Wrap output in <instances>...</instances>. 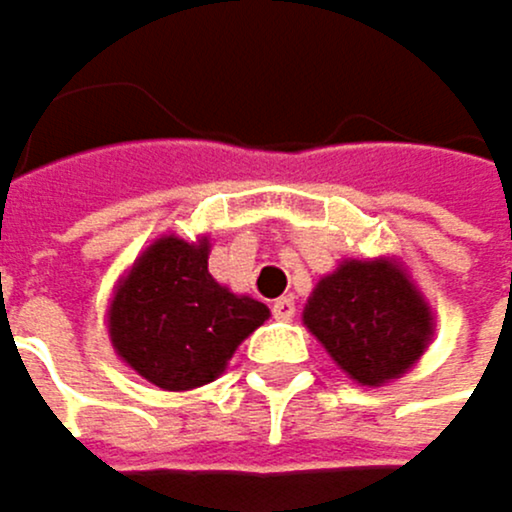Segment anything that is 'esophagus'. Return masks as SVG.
<instances>
[{"instance_id": "34e87169", "label": "esophagus", "mask_w": 512, "mask_h": 512, "mask_svg": "<svg viewBox=\"0 0 512 512\" xmlns=\"http://www.w3.org/2000/svg\"><path fill=\"white\" fill-rule=\"evenodd\" d=\"M273 317L276 320H292L295 317V298L292 295H282L273 301Z\"/></svg>"}]
</instances>
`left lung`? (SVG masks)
I'll return each mask as SVG.
<instances>
[{
	"label": "left lung",
	"instance_id": "left-lung-1",
	"mask_svg": "<svg viewBox=\"0 0 512 512\" xmlns=\"http://www.w3.org/2000/svg\"><path fill=\"white\" fill-rule=\"evenodd\" d=\"M304 323L339 367L360 385L407 373L432 335L423 295L392 261H345L320 279Z\"/></svg>",
	"mask_w": 512,
	"mask_h": 512
}]
</instances>
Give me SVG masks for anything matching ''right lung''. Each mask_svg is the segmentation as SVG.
Wrapping results in <instances>:
<instances>
[{
  "label": "right lung",
  "mask_w": 512,
  "mask_h": 512,
  "mask_svg": "<svg viewBox=\"0 0 512 512\" xmlns=\"http://www.w3.org/2000/svg\"><path fill=\"white\" fill-rule=\"evenodd\" d=\"M111 345L164 392L214 382L270 311L208 273V239L164 236L136 261L111 301Z\"/></svg>",
  "instance_id": "obj_1"
}]
</instances>
